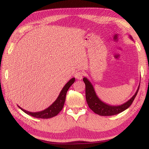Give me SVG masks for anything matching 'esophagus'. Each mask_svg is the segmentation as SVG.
Here are the masks:
<instances>
[{"label":"esophagus","mask_w":149,"mask_h":149,"mask_svg":"<svg viewBox=\"0 0 149 149\" xmlns=\"http://www.w3.org/2000/svg\"><path fill=\"white\" fill-rule=\"evenodd\" d=\"M83 76H84V74L82 72H77L75 74V77L77 79H81Z\"/></svg>","instance_id":"obj_1"}]
</instances>
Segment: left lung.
I'll return each instance as SVG.
<instances>
[{"mask_svg": "<svg viewBox=\"0 0 149 149\" xmlns=\"http://www.w3.org/2000/svg\"><path fill=\"white\" fill-rule=\"evenodd\" d=\"M130 37L133 39L131 35H130ZM83 80L85 84V97H86L88 106L95 114L102 116H109L118 114L129 108L134 100L139 89V86L135 95L124 104L120 106H110L103 102L102 100L99 99V98L96 94L93 85L86 77H84Z\"/></svg>", "mask_w": 149, "mask_h": 149, "instance_id": "left-lung-1", "label": "left lung"}]
</instances>
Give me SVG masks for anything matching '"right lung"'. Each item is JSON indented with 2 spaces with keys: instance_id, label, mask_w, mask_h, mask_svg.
Returning <instances> with one entry per match:
<instances>
[{
  "instance_id": "right-lung-1",
  "label": "right lung",
  "mask_w": 149,
  "mask_h": 149,
  "mask_svg": "<svg viewBox=\"0 0 149 149\" xmlns=\"http://www.w3.org/2000/svg\"><path fill=\"white\" fill-rule=\"evenodd\" d=\"M75 81V78H72L66 84L64 85V87H63L61 92L60 93L58 97L56 99V100L52 103V104L50 106L49 108H47V109H45L41 112H31L27 111L26 110H24L23 108L21 107L19 108L22 111H24L25 113H26L27 114H28L31 116H33L34 118H43V119H47V118H50L56 116L58 113L62 110L63 107H64L65 100V96H66V93L68 90L69 89L70 86L74 84Z\"/></svg>"
}]
</instances>
